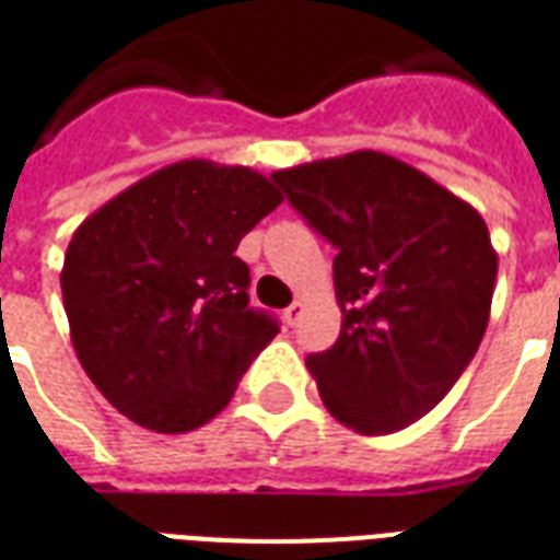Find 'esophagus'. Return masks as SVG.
I'll use <instances>...</instances> for the list:
<instances>
[{"label":"esophagus","instance_id":"34e87169","mask_svg":"<svg viewBox=\"0 0 560 560\" xmlns=\"http://www.w3.org/2000/svg\"><path fill=\"white\" fill-rule=\"evenodd\" d=\"M302 308H305L302 302H293V305H288V308H284V323H288V326H296L302 317Z\"/></svg>","mask_w":560,"mask_h":560}]
</instances>
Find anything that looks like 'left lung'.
<instances>
[{
	"instance_id": "8db88e82",
	"label": "left lung",
	"mask_w": 560,
	"mask_h": 560,
	"mask_svg": "<svg viewBox=\"0 0 560 560\" xmlns=\"http://www.w3.org/2000/svg\"><path fill=\"white\" fill-rule=\"evenodd\" d=\"M335 246L338 341L305 359L326 409L364 436L428 416L487 332L499 258L475 207L380 151L276 172Z\"/></svg>"
}]
</instances>
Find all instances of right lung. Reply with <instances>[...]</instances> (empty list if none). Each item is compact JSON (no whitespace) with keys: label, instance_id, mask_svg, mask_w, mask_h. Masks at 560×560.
I'll return each mask as SVG.
<instances>
[{"label":"right lung","instance_id":"add662e5","mask_svg":"<svg viewBox=\"0 0 560 560\" xmlns=\"http://www.w3.org/2000/svg\"><path fill=\"white\" fill-rule=\"evenodd\" d=\"M281 205L243 165L184 160L103 205L70 240L61 296L103 397L156 433L225 409L279 320L248 305L240 240Z\"/></svg>","mask_w":560,"mask_h":560}]
</instances>
